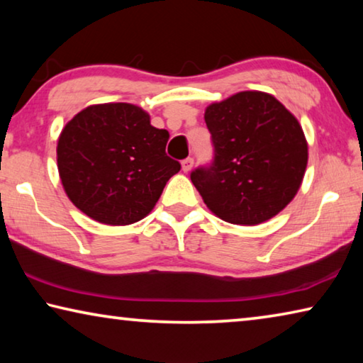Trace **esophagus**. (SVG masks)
<instances>
[{"label":"esophagus","mask_w":363,"mask_h":363,"mask_svg":"<svg viewBox=\"0 0 363 363\" xmlns=\"http://www.w3.org/2000/svg\"><path fill=\"white\" fill-rule=\"evenodd\" d=\"M192 167H194V158H186V160H182V171L184 173H189L190 169H192Z\"/></svg>","instance_id":"34e87169"}]
</instances>
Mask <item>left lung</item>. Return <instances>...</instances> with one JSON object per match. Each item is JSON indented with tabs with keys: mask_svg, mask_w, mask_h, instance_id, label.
<instances>
[{
	"mask_svg": "<svg viewBox=\"0 0 363 363\" xmlns=\"http://www.w3.org/2000/svg\"><path fill=\"white\" fill-rule=\"evenodd\" d=\"M213 162L190 173L206 206L230 224L256 225L290 203L303 182L307 143L298 120L261 91H243L205 112Z\"/></svg>",
	"mask_w": 363,
	"mask_h": 363,
	"instance_id": "obj_1",
	"label": "left lung"
}]
</instances>
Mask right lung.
Wrapping results in <instances>:
<instances>
[{"instance_id":"1","label":"right lung","mask_w":363,"mask_h":363,"mask_svg":"<svg viewBox=\"0 0 363 363\" xmlns=\"http://www.w3.org/2000/svg\"><path fill=\"white\" fill-rule=\"evenodd\" d=\"M169 133L150 125L133 104L86 107L67 123L57 143L60 181L72 203L108 225L149 214L179 162L167 155Z\"/></svg>"}]
</instances>
